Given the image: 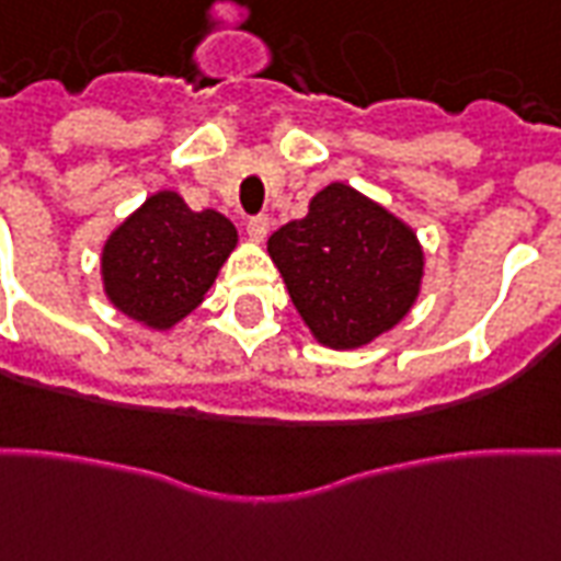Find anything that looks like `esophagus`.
Masks as SVG:
<instances>
[{
	"instance_id": "34e87169",
	"label": "esophagus",
	"mask_w": 561,
	"mask_h": 561,
	"mask_svg": "<svg viewBox=\"0 0 561 561\" xmlns=\"http://www.w3.org/2000/svg\"><path fill=\"white\" fill-rule=\"evenodd\" d=\"M267 231H270V217L247 219V234L252 243H261V240L267 238Z\"/></svg>"
}]
</instances>
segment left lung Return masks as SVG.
<instances>
[{
    "label": "left lung",
    "instance_id": "left-lung-1",
    "mask_svg": "<svg viewBox=\"0 0 561 561\" xmlns=\"http://www.w3.org/2000/svg\"><path fill=\"white\" fill-rule=\"evenodd\" d=\"M267 252L306 327L333 351L389 333L413 309L425 273L416 231L339 181L306 217L273 231Z\"/></svg>",
    "mask_w": 561,
    "mask_h": 561
}]
</instances>
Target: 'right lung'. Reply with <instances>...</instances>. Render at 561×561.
I'll use <instances>...</instances> for the list:
<instances>
[{"instance_id":"right-lung-1","label":"right lung","mask_w":561,"mask_h":561,"mask_svg":"<svg viewBox=\"0 0 561 561\" xmlns=\"http://www.w3.org/2000/svg\"><path fill=\"white\" fill-rule=\"evenodd\" d=\"M234 247L238 228L219 210L160 190L103 243V291L133 321L169 330L205 300Z\"/></svg>"}]
</instances>
